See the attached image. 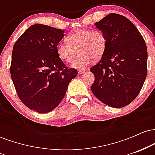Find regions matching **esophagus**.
Masks as SVG:
<instances>
[{"label":"esophagus","mask_w":155,"mask_h":155,"mask_svg":"<svg viewBox=\"0 0 155 155\" xmlns=\"http://www.w3.org/2000/svg\"><path fill=\"white\" fill-rule=\"evenodd\" d=\"M85 71H86V70H85V69H82V70H79V74H82Z\"/></svg>","instance_id":"esophagus-1"}]
</instances>
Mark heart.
Segmentation results:
<instances>
[{"instance_id":"heart-1","label":"heart","mask_w":155,"mask_h":155,"mask_svg":"<svg viewBox=\"0 0 155 155\" xmlns=\"http://www.w3.org/2000/svg\"><path fill=\"white\" fill-rule=\"evenodd\" d=\"M65 41L57 45V53L60 59L70 63L78 49L79 54L72 63V67L76 69L84 68L94 58L102 57L106 47V36L98 29L75 30L67 35Z\"/></svg>"}]
</instances>
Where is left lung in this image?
<instances>
[{
	"label": "left lung",
	"instance_id": "left-lung-1",
	"mask_svg": "<svg viewBox=\"0 0 155 155\" xmlns=\"http://www.w3.org/2000/svg\"><path fill=\"white\" fill-rule=\"evenodd\" d=\"M95 25L106 36V47L90 68L95 76L91 90L104 104L124 107L138 96L147 77L144 39L130 20L118 14H109Z\"/></svg>",
	"mask_w": 155,
	"mask_h": 155
}]
</instances>
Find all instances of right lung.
<instances>
[{
    "mask_svg": "<svg viewBox=\"0 0 155 155\" xmlns=\"http://www.w3.org/2000/svg\"><path fill=\"white\" fill-rule=\"evenodd\" d=\"M63 37V30L35 24L14 45L10 73L15 90L23 104L38 113L56 108L77 76V70L66 67L57 53Z\"/></svg>",
    "mask_w": 155,
    "mask_h": 155,
    "instance_id": "add662e5",
    "label": "right lung"
}]
</instances>
